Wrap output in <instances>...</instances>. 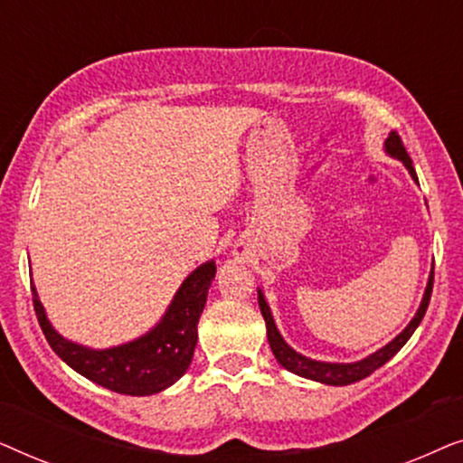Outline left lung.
<instances>
[{"mask_svg":"<svg viewBox=\"0 0 463 463\" xmlns=\"http://www.w3.org/2000/svg\"><path fill=\"white\" fill-rule=\"evenodd\" d=\"M383 145H385V154L396 157V160H401L404 166H407L411 176H413V181H417L413 162H411V157L407 154V149H404L401 137H398L396 132H390V137L385 138ZM432 284H434V268H432V271H430L428 287H426V293H423L421 306H420V309H417V314L413 316V320L407 325V328H404L401 335H396V337L392 339L388 345H383L382 350H377L375 354H371V356L358 360V363H320V360H312V358L303 356V354H299V352H295L293 347H290L287 341L282 339L280 331H278L274 316H271V309L263 297V290H257V293H259V307H261L265 326H268L269 347H271V352H274L276 360L284 366V369L295 373V375H299V377L312 379V382H320L326 385H350V383L360 382V379L369 377L373 371H377L379 366H383L398 350H401L404 344H407V341L411 339V335L415 333V328L420 326L423 316H426L430 297H432Z\"/></svg>","mask_w":463,"mask_h":463,"instance_id":"left-lung-1","label":"left lung"}]
</instances>
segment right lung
Wrapping results in <instances>:
<instances>
[{"instance_id": "right-lung-1", "label": "right lung", "mask_w": 463, "mask_h": 463, "mask_svg": "<svg viewBox=\"0 0 463 463\" xmlns=\"http://www.w3.org/2000/svg\"><path fill=\"white\" fill-rule=\"evenodd\" d=\"M214 274H217L214 261L202 263L183 280L166 314L149 333L107 350H92L73 344L56 333L33 284L31 293H33V307L42 331L62 363L118 394L149 396L170 388L176 379L185 375L192 364L195 341H198V320L206 306Z\"/></svg>"}]
</instances>
